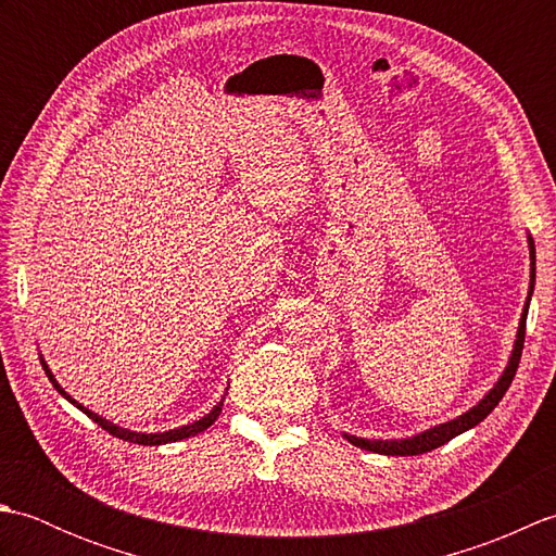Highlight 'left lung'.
<instances>
[{"label": "left lung", "mask_w": 556, "mask_h": 556, "mask_svg": "<svg viewBox=\"0 0 556 556\" xmlns=\"http://www.w3.org/2000/svg\"><path fill=\"white\" fill-rule=\"evenodd\" d=\"M528 251H530L528 299H526V305H523L521 320H518L516 341H514L509 363H506L504 372L500 375V380L494 382L490 392L482 396L473 408L460 413V416H456L454 420L440 422V425H434V428L425 430V432H418L413 437H404V440H365V437H356V434L344 432V437L353 446H361V448H365V452H375V454H384V456H416V454L432 452V448L446 444L448 440H454V437H458L460 432H466L470 428H476L478 422H482L490 416L494 406H497L502 396L506 394V389H509L514 375H516V368H518V361H521V351H523V341H526V317H528V308H530V296H533V289H535V243H533V236H530V233H528Z\"/></svg>", "instance_id": "1"}]
</instances>
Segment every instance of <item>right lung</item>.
Segmentation results:
<instances>
[{
	"label": "right lung",
	"mask_w": 556,
	"mask_h": 556,
	"mask_svg": "<svg viewBox=\"0 0 556 556\" xmlns=\"http://www.w3.org/2000/svg\"><path fill=\"white\" fill-rule=\"evenodd\" d=\"M40 363H42V368H45V372H47V377H50V382L54 384V389L59 394H62L68 404H74L78 410H83L86 413V416L90 418V420H96L102 430H108L110 434H114V437H119V440H126V442H134V444H148V446H160V444H169V442H179V440H186V437H193V434H198V432H203V430H207L212 422H215L217 418H219V413H222V406H224V394L222 396V401L219 404L212 408L210 413H205L203 418L200 420H193V422H188V425H181V428H174V430H164V432H136V430H126V428H119V425L116 422H112V420H108V418H102V416H98L96 410H90V408H86V406H80L78 401L74 399V396H68L66 392H64V387L56 382V377L52 375V370H50V365L45 363V358L40 356Z\"/></svg>",
	"instance_id": "1"
}]
</instances>
